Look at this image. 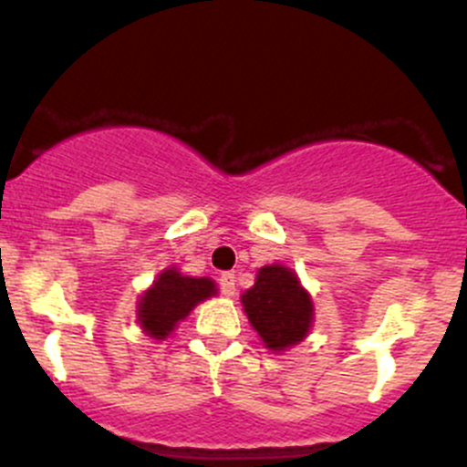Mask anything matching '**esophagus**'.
<instances>
[{"label": "esophagus", "instance_id": "1", "mask_svg": "<svg viewBox=\"0 0 467 467\" xmlns=\"http://www.w3.org/2000/svg\"><path fill=\"white\" fill-rule=\"evenodd\" d=\"M219 286L225 296H234V273H221Z\"/></svg>", "mask_w": 467, "mask_h": 467}]
</instances>
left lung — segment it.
<instances>
[{
  "mask_svg": "<svg viewBox=\"0 0 467 467\" xmlns=\"http://www.w3.org/2000/svg\"><path fill=\"white\" fill-rule=\"evenodd\" d=\"M244 312L264 346L273 352L296 346L309 334L314 305L298 275L282 264L257 271L255 285L242 296Z\"/></svg>",
  "mask_w": 467,
  "mask_h": 467,
  "instance_id": "left-lung-1",
  "label": "left lung"
}]
</instances>
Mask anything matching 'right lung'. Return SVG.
Here are the masks:
<instances>
[{
  "label": "right lung",
  "instance_id": "1",
  "mask_svg": "<svg viewBox=\"0 0 467 467\" xmlns=\"http://www.w3.org/2000/svg\"><path fill=\"white\" fill-rule=\"evenodd\" d=\"M212 296H216V285L210 277H190L173 266L164 268L140 298V327L150 338H167L178 321Z\"/></svg>",
  "mask_w": 467,
  "mask_h": 467
}]
</instances>
